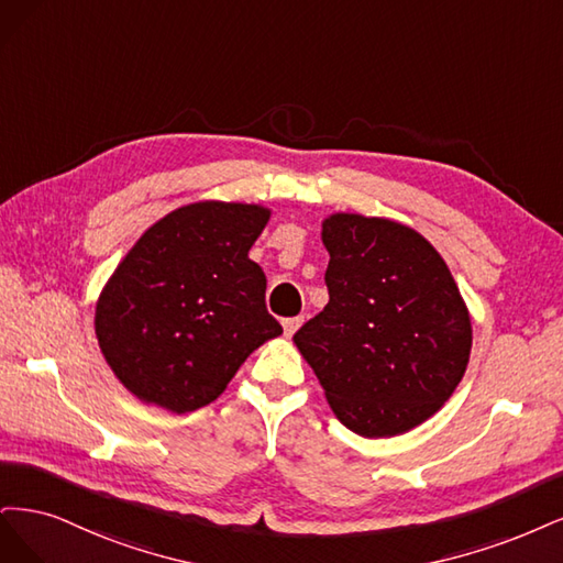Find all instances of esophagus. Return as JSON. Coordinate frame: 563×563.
Masks as SVG:
<instances>
[{
	"label": "esophagus",
	"mask_w": 563,
	"mask_h": 563,
	"mask_svg": "<svg viewBox=\"0 0 563 563\" xmlns=\"http://www.w3.org/2000/svg\"><path fill=\"white\" fill-rule=\"evenodd\" d=\"M301 322H303V318H285V320H283V332H285V336H292V334L301 328Z\"/></svg>",
	"instance_id": "34e87169"
}]
</instances>
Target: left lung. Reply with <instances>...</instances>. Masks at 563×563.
<instances>
[{"label":"left lung","instance_id":"left-lung-1","mask_svg":"<svg viewBox=\"0 0 563 563\" xmlns=\"http://www.w3.org/2000/svg\"><path fill=\"white\" fill-rule=\"evenodd\" d=\"M330 301L295 334L336 419L362 438H395L438 413L461 384L473 322L446 262L386 217L322 220Z\"/></svg>","mask_w":563,"mask_h":563}]
</instances>
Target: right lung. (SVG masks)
Returning <instances> with one entry per match:
<instances>
[{
	"instance_id": "1",
	"label": "right lung",
	"mask_w": 563,
	"mask_h": 563,
	"mask_svg": "<svg viewBox=\"0 0 563 563\" xmlns=\"http://www.w3.org/2000/svg\"><path fill=\"white\" fill-rule=\"evenodd\" d=\"M271 220L260 203L198 201L161 217L96 301L102 357L144 405L196 411L262 343L283 334L266 276L247 257Z\"/></svg>"
}]
</instances>
